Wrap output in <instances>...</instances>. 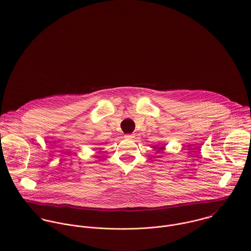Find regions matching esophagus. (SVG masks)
Returning <instances> with one entry per match:
<instances>
[{"instance_id": "1", "label": "esophagus", "mask_w": 251, "mask_h": 251, "mask_svg": "<svg viewBox=\"0 0 251 251\" xmlns=\"http://www.w3.org/2000/svg\"><path fill=\"white\" fill-rule=\"evenodd\" d=\"M125 138H127V139H132V138H134V134H126V135H125Z\"/></svg>"}]
</instances>
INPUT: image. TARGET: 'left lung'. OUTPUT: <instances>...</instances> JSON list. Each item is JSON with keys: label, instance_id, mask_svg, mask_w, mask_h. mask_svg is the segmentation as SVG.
Here are the masks:
<instances>
[{"label": "left lung", "instance_id": "8db88e82", "mask_svg": "<svg viewBox=\"0 0 251 251\" xmlns=\"http://www.w3.org/2000/svg\"><path fill=\"white\" fill-rule=\"evenodd\" d=\"M155 149H156V150H158V152H160L161 150H164V147H162V146H161V147H160V146H158V147H155Z\"/></svg>", "mask_w": 251, "mask_h": 251}]
</instances>
